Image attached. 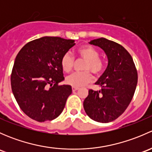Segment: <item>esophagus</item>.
<instances>
[{
  "label": "esophagus",
  "mask_w": 152,
  "mask_h": 152,
  "mask_svg": "<svg viewBox=\"0 0 152 152\" xmlns=\"http://www.w3.org/2000/svg\"><path fill=\"white\" fill-rule=\"evenodd\" d=\"M79 90V87H72V90L73 91H76V90Z\"/></svg>",
  "instance_id": "1"
}]
</instances>
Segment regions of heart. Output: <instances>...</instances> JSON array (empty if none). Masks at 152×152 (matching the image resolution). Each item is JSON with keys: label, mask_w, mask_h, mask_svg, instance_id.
<instances>
[{"label": "heart", "mask_w": 152, "mask_h": 152, "mask_svg": "<svg viewBox=\"0 0 152 152\" xmlns=\"http://www.w3.org/2000/svg\"><path fill=\"white\" fill-rule=\"evenodd\" d=\"M80 58L85 61L82 70L85 71L77 72L67 76L66 82L73 87H81L92 81L93 76L91 72L95 75H99L102 73L104 67V62L99 58V50L91 45H86L81 46L77 50ZM61 65L64 71H71L74 65V59L70 52H67L61 59Z\"/></svg>", "instance_id": "1"}]
</instances>
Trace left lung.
<instances>
[{
  "mask_svg": "<svg viewBox=\"0 0 152 152\" xmlns=\"http://www.w3.org/2000/svg\"><path fill=\"white\" fill-rule=\"evenodd\" d=\"M90 44L104 50L108 65L96 82L101 90H89L84 109L93 121L109 123L121 115L129 105L137 87V72L132 56L120 44L103 37Z\"/></svg>",
  "mask_w": 152,
  "mask_h": 152,
  "instance_id": "8db88e82",
  "label": "left lung"
}]
</instances>
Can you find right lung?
Listing matches in <instances>:
<instances>
[{"label":"right lung","instance_id":"1","mask_svg":"<svg viewBox=\"0 0 152 152\" xmlns=\"http://www.w3.org/2000/svg\"><path fill=\"white\" fill-rule=\"evenodd\" d=\"M74 45L73 39L43 37L26 44L17 55L11 74L12 93L33 120L52 121L63 111L72 88L59 85L65 79L61 59Z\"/></svg>","mask_w":152,"mask_h":152}]
</instances>
